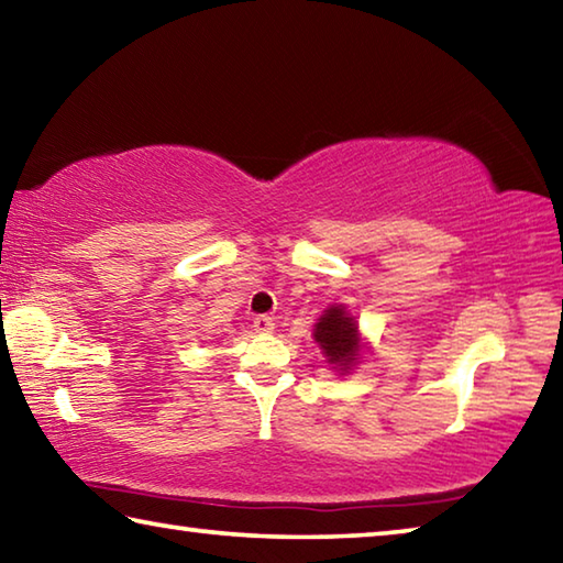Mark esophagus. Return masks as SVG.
Instances as JSON below:
<instances>
[{
	"label": "esophagus",
	"mask_w": 563,
	"mask_h": 563,
	"mask_svg": "<svg viewBox=\"0 0 563 563\" xmlns=\"http://www.w3.org/2000/svg\"><path fill=\"white\" fill-rule=\"evenodd\" d=\"M253 328H255V332H261V335H268V332L275 330V320L268 316H258L253 320Z\"/></svg>",
	"instance_id": "esophagus-1"
}]
</instances>
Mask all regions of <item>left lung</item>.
<instances>
[{"label": "left lung", "mask_w": 563, "mask_h": 563, "mask_svg": "<svg viewBox=\"0 0 563 563\" xmlns=\"http://www.w3.org/2000/svg\"><path fill=\"white\" fill-rule=\"evenodd\" d=\"M312 338L322 350V355L340 373H347L357 365L362 342L357 332V320L345 310V305H332L316 322Z\"/></svg>", "instance_id": "1"}]
</instances>
